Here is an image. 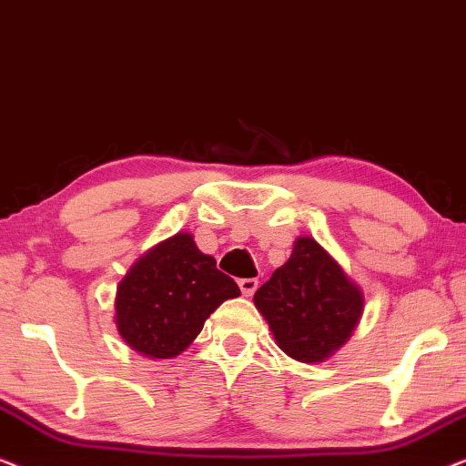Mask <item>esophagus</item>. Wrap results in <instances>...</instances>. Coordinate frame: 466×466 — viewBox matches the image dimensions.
I'll list each match as a JSON object with an SVG mask.
<instances>
[{"instance_id": "1", "label": "esophagus", "mask_w": 466, "mask_h": 466, "mask_svg": "<svg viewBox=\"0 0 466 466\" xmlns=\"http://www.w3.org/2000/svg\"><path fill=\"white\" fill-rule=\"evenodd\" d=\"M239 289H241V295H244V297H252L254 290L258 289V279L257 278L239 279Z\"/></svg>"}]
</instances>
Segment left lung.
<instances>
[{"label":"left lung","instance_id":"obj_1","mask_svg":"<svg viewBox=\"0 0 466 466\" xmlns=\"http://www.w3.org/2000/svg\"><path fill=\"white\" fill-rule=\"evenodd\" d=\"M278 346L290 359H329L362 314V292L311 238H299L290 258L254 292Z\"/></svg>","mask_w":466,"mask_h":466}]
</instances>
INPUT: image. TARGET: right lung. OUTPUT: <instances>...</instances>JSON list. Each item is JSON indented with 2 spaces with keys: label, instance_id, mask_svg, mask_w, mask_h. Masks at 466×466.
<instances>
[{
  "label": "right lung",
  "instance_id": "1",
  "mask_svg": "<svg viewBox=\"0 0 466 466\" xmlns=\"http://www.w3.org/2000/svg\"><path fill=\"white\" fill-rule=\"evenodd\" d=\"M239 286L199 252L193 235L177 233L137 260L116 292L123 339L150 359H174L201 333L203 322Z\"/></svg>",
  "mask_w": 466,
  "mask_h": 466
}]
</instances>
